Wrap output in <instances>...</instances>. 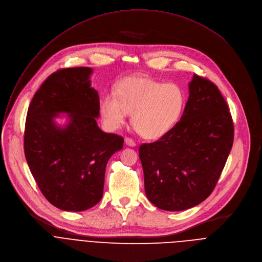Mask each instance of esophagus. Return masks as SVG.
<instances>
[{"instance_id":"esophagus-1","label":"esophagus","mask_w":262,"mask_h":262,"mask_svg":"<svg viewBox=\"0 0 262 262\" xmlns=\"http://www.w3.org/2000/svg\"><path fill=\"white\" fill-rule=\"evenodd\" d=\"M125 142H126V144H128V146H130V147H135L136 146V142L131 137H126Z\"/></svg>"}]
</instances>
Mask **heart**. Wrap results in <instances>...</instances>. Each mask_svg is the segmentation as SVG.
I'll use <instances>...</instances> for the list:
<instances>
[{"label": "heart", "mask_w": 262, "mask_h": 262, "mask_svg": "<svg viewBox=\"0 0 262 262\" xmlns=\"http://www.w3.org/2000/svg\"><path fill=\"white\" fill-rule=\"evenodd\" d=\"M185 93L175 83L150 78L129 77L116 87V95L106 94L100 103L105 124L122 127L132 113V125L143 138L158 139L177 124L185 106Z\"/></svg>", "instance_id": "1"}]
</instances>
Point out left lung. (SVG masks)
<instances>
[{"label":"left lung","instance_id":"left-lung-1","mask_svg":"<svg viewBox=\"0 0 262 262\" xmlns=\"http://www.w3.org/2000/svg\"><path fill=\"white\" fill-rule=\"evenodd\" d=\"M234 139V124L217 86L193 75L181 120L139 158L149 201L167 211L191 208L215 188Z\"/></svg>","mask_w":262,"mask_h":262}]
</instances>
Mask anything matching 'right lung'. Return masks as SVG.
I'll return each mask as SVG.
<instances>
[{"label":"right lung","mask_w":262,"mask_h":262,"mask_svg":"<svg viewBox=\"0 0 262 262\" xmlns=\"http://www.w3.org/2000/svg\"><path fill=\"white\" fill-rule=\"evenodd\" d=\"M91 68H68L50 75L29 105L24 151L45 198L66 211L92 208L103 195L106 165L124 138L97 125L100 99L91 87ZM70 113L63 129L57 113Z\"/></svg>","instance_id":"obj_1"}]
</instances>
